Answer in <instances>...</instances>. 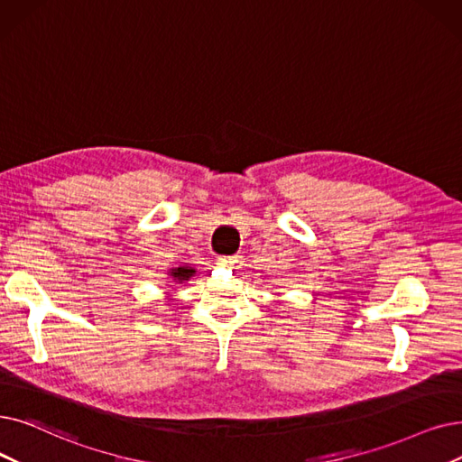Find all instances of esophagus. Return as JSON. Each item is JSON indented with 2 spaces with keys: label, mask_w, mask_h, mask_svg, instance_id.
Instances as JSON below:
<instances>
[{
  "label": "esophagus",
  "mask_w": 462,
  "mask_h": 462,
  "mask_svg": "<svg viewBox=\"0 0 462 462\" xmlns=\"http://www.w3.org/2000/svg\"><path fill=\"white\" fill-rule=\"evenodd\" d=\"M218 264L220 266H226V268H236L237 264H239V256L237 254H225V256H220L218 258Z\"/></svg>",
  "instance_id": "34e87169"
}]
</instances>
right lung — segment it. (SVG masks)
I'll return each instance as SVG.
<instances>
[{
    "mask_svg": "<svg viewBox=\"0 0 462 462\" xmlns=\"http://www.w3.org/2000/svg\"><path fill=\"white\" fill-rule=\"evenodd\" d=\"M194 270L192 268H187V266H179L175 270H171V275L175 281H179V283H183V281H189V277H192Z\"/></svg>",
    "mask_w": 462,
    "mask_h": 462,
    "instance_id": "obj_1",
    "label": "right lung"
}]
</instances>
